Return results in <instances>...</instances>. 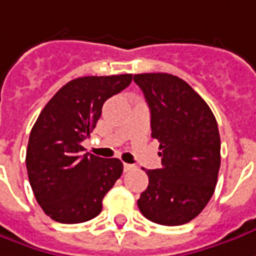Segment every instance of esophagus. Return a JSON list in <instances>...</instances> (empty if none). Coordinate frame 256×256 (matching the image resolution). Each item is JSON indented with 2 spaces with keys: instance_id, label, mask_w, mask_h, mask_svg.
Wrapping results in <instances>:
<instances>
[{
  "instance_id": "34e87169",
  "label": "esophagus",
  "mask_w": 256,
  "mask_h": 256,
  "mask_svg": "<svg viewBox=\"0 0 256 256\" xmlns=\"http://www.w3.org/2000/svg\"><path fill=\"white\" fill-rule=\"evenodd\" d=\"M123 170H124V172H128V171H133V170H136V165L133 164H123Z\"/></svg>"
}]
</instances>
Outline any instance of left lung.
<instances>
[{"label":"left lung","mask_w":256,"mask_h":256,"mask_svg":"<svg viewBox=\"0 0 256 256\" xmlns=\"http://www.w3.org/2000/svg\"><path fill=\"white\" fill-rule=\"evenodd\" d=\"M160 142L161 168L147 171L137 200L146 218L161 226L194 220L213 196L220 170V134L212 109L190 85L165 72L136 74Z\"/></svg>","instance_id":"left-lung-1"}]
</instances>
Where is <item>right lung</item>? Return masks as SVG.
Returning a JSON list of instances; mask_svg holds the SVG:
<instances>
[{
    "instance_id": "obj_1",
    "label": "right lung",
    "mask_w": 256,
    "mask_h": 256,
    "mask_svg": "<svg viewBox=\"0 0 256 256\" xmlns=\"http://www.w3.org/2000/svg\"><path fill=\"white\" fill-rule=\"evenodd\" d=\"M132 74L81 77L56 92L33 124L26 170L33 194L54 222L77 224L102 212V200L120 178L118 158L84 152L106 99L128 88Z\"/></svg>"
}]
</instances>
